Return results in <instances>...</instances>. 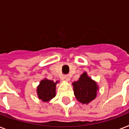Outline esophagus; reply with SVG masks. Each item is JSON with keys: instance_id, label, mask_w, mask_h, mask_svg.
<instances>
[{"instance_id": "esophagus-1", "label": "esophagus", "mask_w": 129, "mask_h": 129, "mask_svg": "<svg viewBox=\"0 0 129 129\" xmlns=\"http://www.w3.org/2000/svg\"><path fill=\"white\" fill-rule=\"evenodd\" d=\"M63 78H64L66 80L69 81L70 80V76H69L68 74H66V75H65L64 77H63Z\"/></svg>"}]
</instances>
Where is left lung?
Wrapping results in <instances>:
<instances>
[{
	"label": "left lung",
	"mask_w": 129,
	"mask_h": 129,
	"mask_svg": "<svg viewBox=\"0 0 129 129\" xmlns=\"http://www.w3.org/2000/svg\"><path fill=\"white\" fill-rule=\"evenodd\" d=\"M74 95L82 104H88L96 96L98 88L96 83L84 72L77 82L73 83Z\"/></svg>",
	"instance_id": "left-lung-1"
}]
</instances>
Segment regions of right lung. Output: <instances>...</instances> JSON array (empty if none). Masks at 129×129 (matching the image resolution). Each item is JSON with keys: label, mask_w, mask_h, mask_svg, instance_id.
Returning <instances> with one entry per match:
<instances>
[{"label": "right lung", "mask_w": 129, "mask_h": 129, "mask_svg": "<svg viewBox=\"0 0 129 129\" xmlns=\"http://www.w3.org/2000/svg\"><path fill=\"white\" fill-rule=\"evenodd\" d=\"M57 82L45 79L41 80L39 86L37 87V94L39 99L44 102H47L52 99L55 96V86Z\"/></svg>", "instance_id": "obj_1"}]
</instances>
